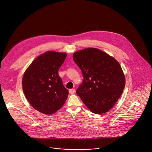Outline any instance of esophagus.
Segmentation results:
<instances>
[{"mask_svg": "<svg viewBox=\"0 0 152 152\" xmlns=\"http://www.w3.org/2000/svg\"><path fill=\"white\" fill-rule=\"evenodd\" d=\"M75 89H70L69 90V93L70 94H73L75 93Z\"/></svg>", "mask_w": 152, "mask_h": 152, "instance_id": "1", "label": "esophagus"}]
</instances>
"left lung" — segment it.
I'll return each mask as SVG.
<instances>
[{
  "mask_svg": "<svg viewBox=\"0 0 152 152\" xmlns=\"http://www.w3.org/2000/svg\"><path fill=\"white\" fill-rule=\"evenodd\" d=\"M73 59L83 78L77 89V95L92 113L100 114L107 112L124 88V74L120 64L110 56L95 48L75 52Z\"/></svg>",
  "mask_w": 152,
  "mask_h": 152,
  "instance_id": "left-lung-1",
  "label": "left lung"
}]
</instances>
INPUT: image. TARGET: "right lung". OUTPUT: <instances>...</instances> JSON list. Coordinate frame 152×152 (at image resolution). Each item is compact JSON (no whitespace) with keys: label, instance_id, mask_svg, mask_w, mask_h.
I'll return each mask as SVG.
<instances>
[{"label":"right lung","instance_id":"right-lung-1","mask_svg":"<svg viewBox=\"0 0 152 152\" xmlns=\"http://www.w3.org/2000/svg\"><path fill=\"white\" fill-rule=\"evenodd\" d=\"M67 54L47 52L38 56L23 77V89L31 105L45 114L62 107L69 95L58 74Z\"/></svg>","mask_w":152,"mask_h":152}]
</instances>
